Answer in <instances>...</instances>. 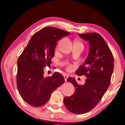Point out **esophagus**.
<instances>
[{"mask_svg":"<svg viewBox=\"0 0 125 125\" xmlns=\"http://www.w3.org/2000/svg\"><path fill=\"white\" fill-rule=\"evenodd\" d=\"M64 77L65 81V82L67 81V78H68V75H66V74L64 75Z\"/></svg>","mask_w":125,"mask_h":125,"instance_id":"obj_1","label":"esophagus"}]
</instances>
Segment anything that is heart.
I'll use <instances>...</instances> for the list:
<instances>
[{
    "mask_svg": "<svg viewBox=\"0 0 125 125\" xmlns=\"http://www.w3.org/2000/svg\"><path fill=\"white\" fill-rule=\"evenodd\" d=\"M71 66H68V68H69H69H71Z\"/></svg>",
    "mask_w": 125,
    "mask_h": 125,
    "instance_id": "b5f03b06",
    "label": "heart"
}]
</instances>
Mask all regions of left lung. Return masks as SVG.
Returning a JSON list of instances; mask_svg holds the SVG:
<instances>
[{"label":"left lung","instance_id":"8db88e82","mask_svg":"<svg viewBox=\"0 0 125 125\" xmlns=\"http://www.w3.org/2000/svg\"><path fill=\"white\" fill-rule=\"evenodd\" d=\"M89 42V52L85 62L76 74L86 77L83 85H78L74 78L69 77L68 82L74 85L75 92L66 97L64 103L66 108L74 114H84L92 110L100 101L110 83L114 69V58L106 42L97 33L78 34Z\"/></svg>","mask_w":125,"mask_h":125}]
</instances>
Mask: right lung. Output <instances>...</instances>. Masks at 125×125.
<instances>
[{"instance_id": "obj_1", "label": "right lung", "mask_w": 125, "mask_h": 125, "mask_svg": "<svg viewBox=\"0 0 125 125\" xmlns=\"http://www.w3.org/2000/svg\"><path fill=\"white\" fill-rule=\"evenodd\" d=\"M70 33L56 27H45L32 36L19 58L17 87L21 98L31 106L44 105L52 92L64 83V77L58 72L44 77V68L50 66L57 41Z\"/></svg>"}]
</instances>
